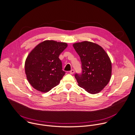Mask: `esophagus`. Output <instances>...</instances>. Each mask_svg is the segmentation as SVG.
Masks as SVG:
<instances>
[{"mask_svg": "<svg viewBox=\"0 0 135 135\" xmlns=\"http://www.w3.org/2000/svg\"><path fill=\"white\" fill-rule=\"evenodd\" d=\"M69 73L70 74H74L75 73V70L74 69H72L69 71Z\"/></svg>", "mask_w": 135, "mask_h": 135, "instance_id": "1", "label": "esophagus"}]
</instances>
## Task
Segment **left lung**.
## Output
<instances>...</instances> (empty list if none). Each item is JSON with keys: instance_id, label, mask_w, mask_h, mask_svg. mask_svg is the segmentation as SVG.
<instances>
[{"instance_id": "1", "label": "left lung", "mask_w": 135, "mask_h": 135, "mask_svg": "<svg viewBox=\"0 0 135 135\" xmlns=\"http://www.w3.org/2000/svg\"><path fill=\"white\" fill-rule=\"evenodd\" d=\"M73 46L81 59L82 73L75 75L78 85L89 93L100 92L111 77L109 57L101 46L91 42L76 43Z\"/></svg>"}]
</instances>
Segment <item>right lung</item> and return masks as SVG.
Instances as JSON below:
<instances>
[{
  "mask_svg": "<svg viewBox=\"0 0 135 135\" xmlns=\"http://www.w3.org/2000/svg\"><path fill=\"white\" fill-rule=\"evenodd\" d=\"M67 44L46 40L38 44L28 55L25 72L30 84L36 90L47 92L57 85L65 74L59 56Z\"/></svg>",
  "mask_w": 135,
  "mask_h": 135,
  "instance_id": "1",
  "label": "right lung"
}]
</instances>
